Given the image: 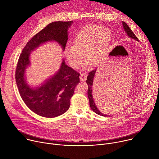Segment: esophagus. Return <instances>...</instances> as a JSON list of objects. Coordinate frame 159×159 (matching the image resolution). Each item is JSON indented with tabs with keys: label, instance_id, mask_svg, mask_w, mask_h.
Segmentation results:
<instances>
[{
	"label": "esophagus",
	"instance_id": "34e87169",
	"mask_svg": "<svg viewBox=\"0 0 159 159\" xmlns=\"http://www.w3.org/2000/svg\"><path fill=\"white\" fill-rule=\"evenodd\" d=\"M87 79V75L85 74H82L80 76V79L81 82H85Z\"/></svg>",
	"mask_w": 159,
	"mask_h": 159
}]
</instances>
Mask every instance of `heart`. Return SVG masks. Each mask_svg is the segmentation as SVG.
Instances as JSON below:
<instances>
[{"mask_svg": "<svg viewBox=\"0 0 159 159\" xmlns=\"http://www.w3.org/2000/svg\"><path fill=\"white\" fill-rule=\"evenodd\" d=\"M111 40V31L97 25L83 27L72 41L71 48L65 55L74 69H79L85 60L90 66L98 64L105 57Z\"/></svg>", "mask_w": 159, "mask_h": 159, "instance_id": "heart-1", "label": "heart"}]
</instances>
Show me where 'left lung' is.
Wrapping results in <instances>:
<instances>
[{
	"label": "left lung",
	"mask_w": 159,
	"mask_h": 159,
	"mask_svg": "<svg viewBox=\"0 0 159 159\" xmlns=\"http://www.w3.org/2000/svg\"><path fill=\"white\" fill-rule=\"evenodd\" d=\"M123 26L124 30H125L126 33H127V34L129 37H131V38H133L134 39H137V41L139 40V39L137 37V36H136L133 33V32L131 31L130 28L128 26L127 24H126V22H125L123 21ZM96 71V69H94V70H93L92 71H90V72H89L88 76H87V80H86V82H87V84L88 85L87 95H88V98H89V99L90 107V108H91V109L94 112H96V114H98L99 115H101V116H104V117L110 116H107V115H105L102 114V112H101L99 111V109L96 106V104H95L94 99H93V94H92V93H93V80H94V75H95Z\"/></svg>",
	"instance_id": "8db88e82"
}]
</instances>
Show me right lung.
I'll return each mask as SVG.
<instances>
[{"label": "right lung", "mask_w": 159, "mask_h": 159, "mask_svg": "<svg viewBox=\"0 0 159 159\" xmlns=\"http://www.w3.org/2000/svg\"><path fill=\"white\" fill-rule=\"evenodd\" d=\"M72 21L51 22L36 34L26 44L20 53L16 69V80L20 96L28 107L39 116L55 118L70 107V99L76 85L80 82V74L63 61L60 70L37 89L30 87L25 80L26 66L30 65V52L41 44L56 41L63 49L68 40V28Z\"/></svg>", "instance_id": "right-lung-1"}]
</instances>
